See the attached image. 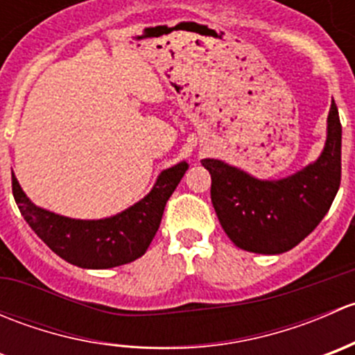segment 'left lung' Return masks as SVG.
I'll return each mask as SVG.
<instances>
[{"label": "left lung", "mask_w": 355, "mask_h": 355, "mask_svg": "<svg viewBox=\"0 0 355 355\" xmlns=\"http://www.w3.org/2000/svg\"><path fill=\"white\" fill-rule=\"evenodd\" d=\"M211 173V202L225 234L241 249L282 254L320 225L342 178V125L331 101L323 155L284 180H257L218 159H202Z\"/></svg>", "instance_id": "left-lung-1"}]
</instances>
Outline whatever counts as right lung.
I'll return each mask as SVG.
<instances>
[{
	"label": "right lung",
	"mask_w": 355,
	"mask_h": 355,
	"mask_svg": "<svg viewBox=\"0 0 355 355\" xmlns=\"http://www.w3.org/2000/svg\"><path fill=\"white\" fill-rule=\"evenodd\" d=\"M187 170L185 161L164 170L144 199L106 220H71L41 209L27 199L15 175H12V191L24 220L56 256L78 268L105 270L132 263L148 250L166 200Z\"/></svg>",
	"instance_id": "obj_1"
}]
</instances>
